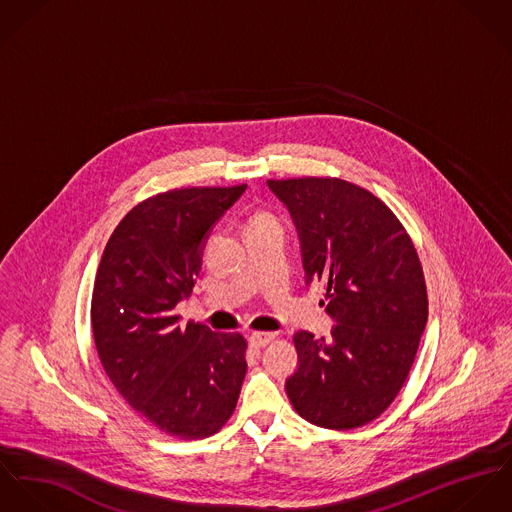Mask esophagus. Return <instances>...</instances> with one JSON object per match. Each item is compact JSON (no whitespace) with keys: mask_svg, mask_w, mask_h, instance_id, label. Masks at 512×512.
Segmentation results:
<instances>
[{"mask_svg":"<svg viewBox=\"0 0 512 512\" xmlns=\"http://www.w3.org/2000/svg\"><path fill=\"white\" fill-rule=\"evenodd\" d=\"M273 338H275V334H269V332H253V334L249 336V343H251L253 347H265Z\"/></svg>","mask_w":512,"mask_h":512,"instance_id":"34e87169","label":"esophagus"}]
</instances>
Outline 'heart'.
I'll list each match as a JSON object with an SVG mask.
<instances>
[{
  "label": "heart",
  "instance_id": "heart-1",
  "mask_svg": "<svg viewBox=\"0 0 512 512\" xmlns=\"http://www.w3.org/2000/svg\"><path fill=\"white\" fill-rule=\"evenodd\" d=\"M261 218H267V216H261ZM257 220H259V218H257Z\"/></svg>",
  "mask_w": 512,
  "mask_h": 512
}]
</instances>
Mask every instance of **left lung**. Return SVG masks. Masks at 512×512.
Returning <instances> with one entry per match:
<instances>
[{"instance_id":"1","label":"left lung","mask_w":512,"mask_h":512,"mask_svg":"<svg viewBox=\"0 0 512 512\" xmlns=\"http://www.w3.org/2000/svg\"><path fill=\"white\" fill-rule=\"evenodd\" d=\"M300 239L306 284L322 283L330 338L294 334L298 367L284 383L314 426L359 428L395 400L428 320L416 249L395 214L340 178L267 180Z\"/></svg>"}]
</instances>
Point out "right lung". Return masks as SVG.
<instances>
[{
	"label": "right lung",
	"mask_w": 512,
	"mask_h": 512,
	"mask_svg": "<svg viewBox=\"0 0 512 512\" xmlns=\"http://www.w3.org/2000/svg\"><path fill=\"white\" fill-rule=\"evenodd\" d=\"M245 188L147 198L114 229L96 273L92 330L110 381L143 418L182 440L228 422L247 371L241 334L174 316L192 294L212 229Z\"/></svg>",
	"instance_id": "1"
}]
</instances>
